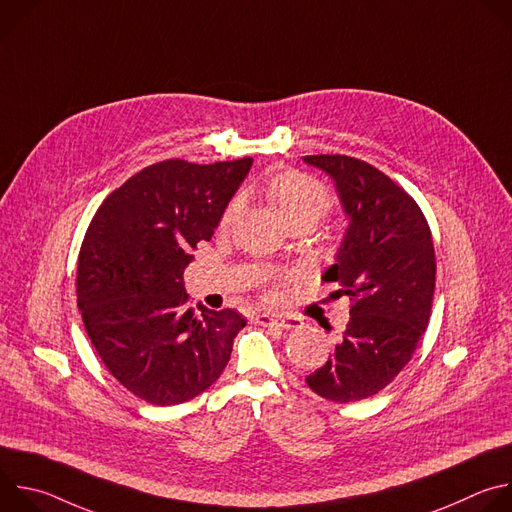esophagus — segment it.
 I'll return each mask as SVG.
<instances>
[{"label":"esophagus","instance_id":"esophagus-1","mask_svg":"<svg viewBox=\"0 0 512 512\" xmlns=\"http://www.w3.org/2000/svg\"><path fill=\"white\" fill-rule=\"evenodd\" d=\"M253 320L259 326H271V328H279V330H291V328L300 326L298 318H275L269 314H255Z\"/></svg>","mask_w":512,"mask_h":512}]
</instances>
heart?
Returning a JSON list of instances; mask_svg holds the SVG:
<instances>
[{
    "label": "heart",
    "instance_id": "heart-1",
    "mask_svg": "<svg viewBox=\"0 0 512 512\" xmlns=\"http://www.w3.org/2000/svg\"><path fill=\"white\" fill-rule=\"evenodd\" d=\"M265 192L289 227L296 223L316 225L332 206V196L328 188L316 178L302 172H285L271 178ZM241 208L243 198L235 196L223 212L221 225L229 227L241 212Z\"/></svg>",
    "mask_w": 512,
    "mask_h": 512
}]
</instances>
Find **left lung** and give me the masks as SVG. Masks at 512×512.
I'll return each mask as SVG.
<instances>
[{"label": "left lung", "mask_w": 512, "mask_h": 512, "mask_svg": "<svg viewBox=\"0 0 512 512\" xmlns=\"http://www.w3.org/2000/svg\"><path fill=\"white\" fill-rule=\"evenodd\" d=\"M336 182L350 218L336 263V281L350 300V320L332 356L306 377L334 403L377 395L411 360L429 324L435 287L431 231L417 202L375 166L338 154L306 156Z\"/></svg>", "instance_id": "1"}]
</instances>
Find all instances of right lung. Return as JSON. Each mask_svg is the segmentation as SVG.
<instances>
[{
	"label": "right lung",
	"mask_w": 512,
	"mask_h": 512,
	"mask_svg": "<svg viewBox=\"0 0 512 512\" xmlns=\"http://www.w3.org/2000/svg\"><path fill=\"white\" fill-rule=\"evenodd\" d=\"M253 158L208 166L166 160L113 190L87 229L77 302L109 373L152 405L206 391L247 320L235 310L188 306L184 269L210 241Z\"/></svg>",
	"instance_id": "right-lung-1"
}]
</instances>
